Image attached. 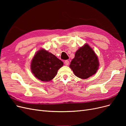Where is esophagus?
I'll list each match as a JSON object with an SVG mask.
<instances>
[{"label": "esophagus", "instance_id": "esophagus-1", "mask_svg": "<svg viewBox=\"0 0 126 126\" xmlns=\"http://www.w3.org/2000/svg\"><path fill=\"white\" fill-rule=\"evenodd\" d=\"M64 63L66 64V66H68V64H69V62L68 60H65L64 61Z\"/></svg>", "mask_w": 126, "mask_h": 126}]
</instances>
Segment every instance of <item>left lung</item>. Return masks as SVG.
I'll list each match as a JSON object with an SVG mask.
<instances>
[{
  "label": "left lung",
  "mask_w": 126,
  "mask_h": 126,
  "mask_svg": "<svg viewBox=\"0 0 126 126\" xmlns=\"http://www.w3.org/2000/svg\"><path fill=\"white\" fill-rule=\"evenodd\" d=\"M99 66L96 54L88 45L85 44L76 52L69 67L76 76L85 79L96 74Z\"/></svg>",
  "instance_id": "1"
}]
</instances>
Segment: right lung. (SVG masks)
<instances>
[{
    "mask_svg": "<svg viewBox=\"0 0 126 126\" xmlns=\"http://www.w3.org/2000/svg\"><path fill=\"white\" fill-rule=\"evenodd\" d=\"M63 64L62 60L51 53L42 49L34 56L31 63V70L35 77L43 81H50Z\"/></svg>",
    "mask_w": 126,
    "mask_h": 126,
    "instance_id": "right-lung-1",
    "label": "right lung"
}]
</instances>
